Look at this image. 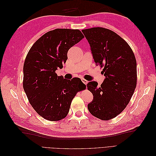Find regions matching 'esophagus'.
Listing matches in <instances>:
<instances>
[{"instance_id":"esophagus-1","label":"esophagus","mask_w":156,"mask_h":156,"mask_svg":"<svg viewBox=\"0 0 156 156\" xmlns=\"http://www.w3.org/2000/svg\"><path fill=\"white\" fill-rule=\"evenodd\" d=\"M81 81H82V82H83L84 84H87L88 83V81H87V80L84 79H82Z\"/></svg>"}]
</instances>
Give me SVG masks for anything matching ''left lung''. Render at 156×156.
<instances>
[{"mask_svg":"<svg viewBox=\"0 0 156 156\" xmlns=\"http://www.w3.org/2000/svg\"><path fill=\"white\" fill-rule=\"evenodd\" d=\"M90 46L94 62L104 67L105 79L100 87L96 81L87 87L94 98L88 104L91 114L108 120L122 112L134 93L136 85V62L127 42L111 30L94 27L82 30Z\"/></svg>","mask_w":156,"mask_h":156,"instance_id":"obj_1","label":"left lung"}]
</instances>
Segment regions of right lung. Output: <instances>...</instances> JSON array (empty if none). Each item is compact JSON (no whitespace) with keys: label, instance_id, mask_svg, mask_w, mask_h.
I'll list each match as a JSON object with an SVG mask.
<instances>
[{"label":"right lung","instance_id":"obj_1","mask_svg":"<svg viewBox=\"0 0 156 156\" xmlns=\"http://www.w3.org/2000/svg\"><path fill=\"white\" fill-rule=\"evenodd\" d=\"M84 37L78 29H56L45 33L32 46L23 66V88L32 107L44 119L56 121L68 114L77 92L85 88L79 78L58 76L67 53Z\"/></svg>","mask_w":156,"mask_h":156}]
</instances>
